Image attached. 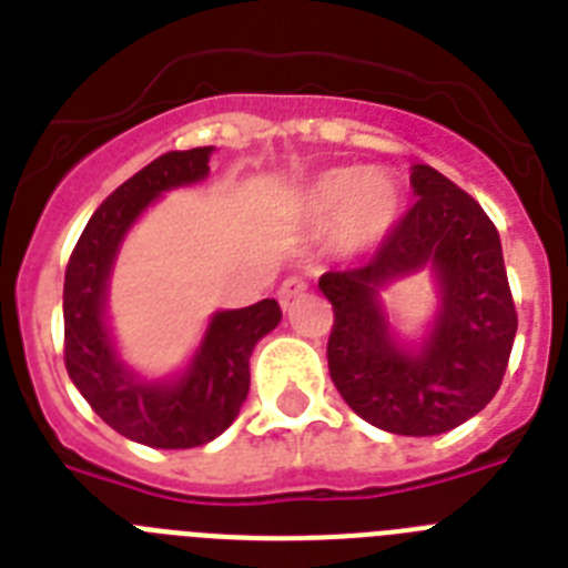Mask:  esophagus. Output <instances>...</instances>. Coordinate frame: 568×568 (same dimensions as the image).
Wrapping results in <instances>:
<instances>
[{"instance_id":"obj_1","label":"esophagus","mask_w":568,"mask_h":568,"mask_svg":"<svg viewBox=\"0 0 568 568\" xmlns=\"http://www.w3.org/2000/svg\"><path fill=\"white\" fill-rule=\"evenodd\" d=\"M308 288V283L303 280V276H288V280H283V285H280V292H276V297H280V303L283 306H292V300L303 297Z\"/></svg>"}]
</instances>
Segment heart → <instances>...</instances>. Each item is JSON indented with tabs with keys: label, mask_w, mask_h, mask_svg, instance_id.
Instances as JSON below:
<instances>
[{
	"label": "heart",
	"mask_w": 568,
	"mask_h": 568,
	"mask_svg": "<svg viewBox=\"0 0 568 568\" xmlns=\"http://www.w3.org/2000/svg\"><path fill=\"white\" fill-rule=\"evenodd\" d=\"M398 190L378 170L337 166L314 181L306 207L314 222L332 227V242L341 251H364L389 231L398 216Z\"/></svg>",
	"instance_id": "heart-1"
}]
</instances>
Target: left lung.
I'll list each match as a JSON object with an SVG mask.
<instances>
[{
  "label": "left lung",
  "mask_w": 568,
  "mask_h": 568,
  "mask_svg": "<svg viewBox=\"0 0 568 568\" xmlns=\"http://www.w3.org/2000/svg\"><path fill=\"white\" fill-rule=\"evenodd\" d=\"M418 202L384 236L373 260L326 271L321 292L332 303L328 375L364 422L398 436H438L476 416L503 384L514 335V308L499 233L488 213L427 164L409 175ZM430 264L443 306L418 353L392 337L377 292Z\"/></svg>",
  "instance_id": "1"
}]
</instances>
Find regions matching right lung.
Masks as SVG:
<instances>
[{
    "label": "right lung",
    "mask_w": 568,
    "mask_h": 568,
    "mask_svg": "<svg viewBox=\"0 0 568 568\" xmlns=\"http://www.w3.org/2000/svg\"><path fill=\"white\" fill-rule=\"evenodd\" d=\"M213 146L164 152L100 204L71 251L63 285L65 369L85 402L121 436L161 450L207 445L240 416L251 387L247 357L280 323L276 300L216 312L187 373L175 381H141L126 369L106 328V292L123 236L164 190L211 173Z\"/></svg>",
    "instance_id": "obj_1"
}]
</instances>
